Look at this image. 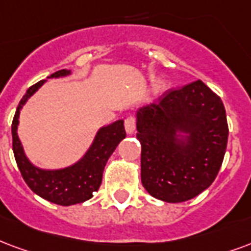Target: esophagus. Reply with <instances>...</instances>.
<instances>
[{"label": "esophagus", "instance_id": "1", "mask_svg": "<svg viewBox=\"0 0 251 251\" xmlns=\"http://www.w3.org/2000/svg\"><path fill=\"white\" fill-rule=\"evenodd\" d=\"M125 129L126 133L131 134L135 130V117L134 116H127L125 118Z\"/></svg>", "mask_w": 251, "mask_h": 251}]
</instances>
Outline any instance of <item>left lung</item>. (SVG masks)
<instances>
[{"instance_id": "obj_1", "label": "left lung", "mask_w": 251, "mask_h": 251, "mask_svg": "<svg viewBox=\"0 0 251 251\" xmlns=\"http://www.w3.org/2000/svg\"><path fill=\"white\" fill-rule=\"evenodd\" d=\"M141 179L146 192L177 203L197 197L220 172L229 126L221 98L201 79L170 89L137 111ZM188 134L186 141L177 131Z\"/></svg>"}]
</instances>
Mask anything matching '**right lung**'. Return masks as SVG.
<instances>
[{"instance_id":"add662e5","label":"right lung","mask_w":251,"mask_h":251,"mask_svg":"<svg viewBox=\"0 0 251 251\" xmlns=\"http://www.w3.org/2000/svg\"><path fill=\"white\" fill-rule=\"evenodd\" d=\"M68 74H70V70L62 69L49 75L48 78L64 77ZM45 81L46 79H42L27 89L25 96L17 106L12 122L13 153L22 178L36 194L57 205H75L90 200L93 193L100 189L102 173L107 159L116 150L118 144L126 137L125 126L124 121L120 120L100 129L88 153L83 155L81 161L74 163L73 166L59 170H42L36 168L34 165H31L24 153L21 141L17 135V126L22 106L25 105L27 98L33 96L45 83Z\"/></svg>"}]
</instances>
